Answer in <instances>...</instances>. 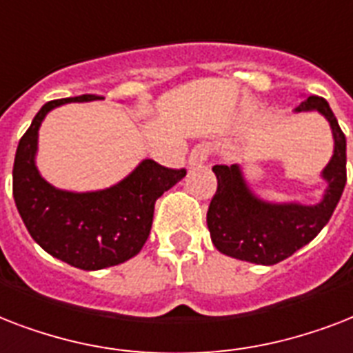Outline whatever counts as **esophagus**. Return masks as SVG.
<instances>
[{
  "label": "esophagus",
  "mask_w": 353,
  "mask_h": 353,
  "mask_svg": "<svg viewBox=\"0 0 353 353\" xmlns=\"http://www.w3.org/2000/svg\"><path fill=\"white\" fill-rule=\"evenodd\" d=\"M212 154V149L206 143H199L191 149L190 154V165H202L204 162H208V158Z\"/></svg>",
  "instance_id": "34e87169"
}]
</instances>
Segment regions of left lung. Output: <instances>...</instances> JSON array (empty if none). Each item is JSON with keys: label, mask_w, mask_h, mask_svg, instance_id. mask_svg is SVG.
I'll return each instance as SVG.
<instances>
[{"label": "left lung", "mask_w": 353, "mask_h": 353, "mask_svg": "<svg viewBox=\"0 0 353 353\" xmlns=\"http://www.w3.org/2000/svg\"><path fill=\"white\" fill-rule=\"evenodd\" d=\"M311 110L326 117L335 141L332 160L322 171L327 182L322 201L313 206L261 201L250 191L237 163L214 165L217 191L208 208L206 223L219 252L250 263H280L313 241L327 225L346 184V138L324 97L310 95L296 106V112Z\"/></svg>", "instance_id": "8db88e82"}]
</instances>
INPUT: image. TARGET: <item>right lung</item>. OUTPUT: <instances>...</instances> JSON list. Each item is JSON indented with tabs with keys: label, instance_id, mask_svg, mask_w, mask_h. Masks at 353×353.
<instances>
[{
	"label": "right lung",
	"instance_id": "1",
	"mask_svg": "<svg viewBox=\"0 0 353 353\" xmlns=\"http://www.w3.org/2000/svg\"><path fill=\"white\" fill-rule=\"evenodd\" d=\"M99 99L79 95L49 101L21 136L12 168V195L31 237L53 258L83 270H99L134 258L151 234L154 202L185 176V169L143 160L127 179L88 193L57 190L38 173V128L49 110Z\"/></svg>",
	"mask_w": 353,
	"mask_h": 353
}]
</instances>
